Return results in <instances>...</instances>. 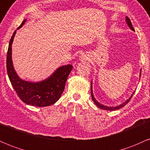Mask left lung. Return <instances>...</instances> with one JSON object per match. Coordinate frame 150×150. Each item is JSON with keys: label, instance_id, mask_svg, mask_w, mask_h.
I'll list each match as a JSON object with an SVG mask.
<instances>
[{"label": "left lung", "instance_id": "obj_1", "mask_svg": "<svg viewBox=\"0 0 150 150\" xmlns=\"http://www.w3.org/2000/svg\"><path fill=\"white\" fill-rule=\"evenodd\" d=\"M126 22H127V24H128V25L129 26V27H130V28L132 30L135 31V30H134V28H133V27H132V23H131V22H130V19H129L128 18V17H126ZM140 76H141V70H140ZM134 93H135V92H134L133 93H132V95H131V97H130V98H129V99H128V100H127L126 101H125V102L123 103V104H122L119 105V106H116V107H111V106H104V105H102V104H99V103L98 102V101H97V100H96V99H95V98L94 97V95H93V93H92V83H91V95H92V100H93V101H94V104H95L96 105H97V106H98V107H99V108H101V109H104V110H108V111H115V110H117V109H120V108H121L122 107H123V106H125V105H126V104H128V103L129 102V101H130V99H131V98H132V95H133V94H134Z\"/></svg>", "mask_w": 150, "mask_h": 150}]
</instances>
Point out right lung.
<instances>
[{
    "label": "right lung",
    "instance_id": "1",
    "mask_svg": "<svg viewBox=\"0 0 150 150\" xmlns=\"http://www.w3.org/2000/svg\"><path fill=\"white\" fill-rule=\"evenodd\" d=\"M27 21L24 20L18 30ZM16 33L15 31L10 39L7 53L6 66L10 81L20 99L25 104L35 106H47L55 104L65 89V82L73 70V65L60 67L51 77L39 82H31L22 80L15 73L12 61V44Z\"/></svg>",
    "mask_w": 150,
    "mask_h": 150
}]
</instances>
